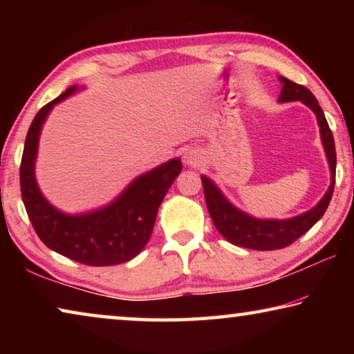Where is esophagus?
<instances>
[{"label": "esophagus", "instance_id": "obj_1", "mask_svg": "<svg viewBox=\"0 0 354 354\" xmlns=\"http://www.w3.org/2000/svg\"><path fill=\"white\" fill-rule=\"evenodd\" d=\"M201 153L198 149H189V151L184 153V164L189 167H196L201 164Z\"/></svg>", "mask_w": 354, "mask_h": 354}]
</instances>
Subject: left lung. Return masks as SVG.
Masks as SVG:
<instances>
[{"label":"left lung","mask_w":354,"mask_h":354,"mask_svg":"<svg viewBox=\"0 0 354 354\" xmlns=\"http://www.w3.org/2000/svg\"><path fill=\"white\" fill-rule=\"evenodd\" d=\"M279 81L283 84L279 93V103H289V101H301L306 104L310 111L315 113L317 123L320 128V137L325 154L329 164V173H331V184L323 195V198L317 205L309 209V211L290 217L286 220H262L256 218L253 215L237 209L232 203L226 198L217 185L211 179L203 175L201 183L205 189V198L207 205V211L214 221L215 227L223 236L227 242L237 247L257 250V251H268V250H279L290 245L301 237L303 234L313 227L319 221L323 214L328 209L329 201H331L334 184H335V147L334 137L331 129L328 127V122L323 113L319 101L313 95V92L304 86L289 81L284 76H279Z\"/></svg>","instance_id":"1"}]
</instances>
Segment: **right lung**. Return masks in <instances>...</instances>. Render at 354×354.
<instances>
[{
  "mask_svg": "<svg viewBox=\"0 0 354 354\" xmlns=\"http://www.w3.org/2000/svg\"><path fill=\"white\" fill-rule=\"evenodd\" d=\"M80 91L71 86L41 107L29 127L20 165L21 198L35 232L48 248L93 267L128 262L145 248L167 190L181 173L183 162L171 159L137 176L115 200L95 211L65 214L41 194L35 179L39 137L53 107Z\"/></svg>",
  "mask_w": 354,
  "mask_h": 354,
  "instance_id": "1",
  "label": "right lung"
}]
</instances>
